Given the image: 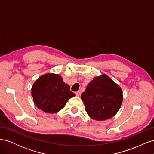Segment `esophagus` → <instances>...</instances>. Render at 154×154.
<instances>
[{"mask_svg":"<svg viewBox=\"0 0 154 154\" xmlns=\"http://www.w3.org/2000/svg\"><path fill=\"white\" fill-rule=\"evenodd\" d=\"M76 95L77 96H80L81 95V91H78L76 92Z\"/></svg>","mask_w":154,"mask_h":154,"instance_id":"34e87169","label":"esophagus"}]
</instances>
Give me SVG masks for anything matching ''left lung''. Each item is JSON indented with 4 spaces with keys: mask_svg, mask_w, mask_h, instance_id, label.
Instances as JSON below:
<instances>
[{
    "mask_svg": "<svg viewBox=\"0 0 154 154\" xmlns=\"http://www.w3.org/2000/svg\"><path fill=\"white\" fill-rule=\"evenodd\" d=\"M81 98L90 117L97 121L112 118L123 101L122 88L106 74L93 78L83 92Z\"/></svg>",
    "mask_w": 154,
    "mask_h": 154,
    "instance_id": "left-lung-1",
    "label": "left lung"
}]
</instances>
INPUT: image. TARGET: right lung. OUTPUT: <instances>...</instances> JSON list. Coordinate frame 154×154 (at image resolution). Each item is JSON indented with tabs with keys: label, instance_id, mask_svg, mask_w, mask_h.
<instances>
[{
	"label": "right lung",
	"instance_id": "right-lung-1",
	"mask_svg": "<svg viewBox=\"0 0 154 154\" xmlns=\"http://www.w3.org/2000/svg\"><path fill=\"white\" fill-rule=\"evenodd\" d=\"M31 96L36 107L46 113H57L75 96L60 74L47 73L32 84Z\"/></svg>",
	"mask_w": 154,
	"mask_h": 154
}]
</instances>
